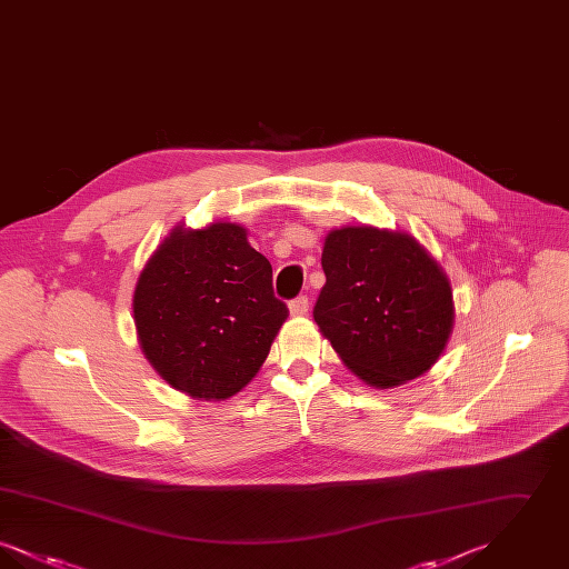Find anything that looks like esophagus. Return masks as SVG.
<instances>
[{"label": "esophagus", "instance_id": "34e87169", "mask_svg": "<svg viewBox=\"0 0 569 569\" xmlns=\"http://www.w3.org/2000/svg\"><path fill=\"white\" fill-rule=\"evenodd\" d=\"M309 311V298L297 297L295 300H290V313L292 316H305Z\"/></svg>", "mask_w": 569, "mask_h": 569}]
</instances>
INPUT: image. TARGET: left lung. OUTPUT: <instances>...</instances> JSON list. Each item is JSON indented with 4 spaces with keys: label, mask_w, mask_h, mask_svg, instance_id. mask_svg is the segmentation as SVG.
Here are the masks:
<instances>
[{
    "label": "left lung",
    "mask_w": 569,
    "mask_h": 569,
    "mask_svg": "<svg viewBox=\"0 0 569 569\" xmlns=\"http://www.w3.org/2000/svg\"><path fill=\"white\" fill-rule=\"evenodd\" d=\"M322 269L313 318L358 378L392 388L433 367L455 326L452 288L413 237L371 226L332 230Z\"/></svg>",
    "instance_id": "left-lung-1"
}]
</instances>
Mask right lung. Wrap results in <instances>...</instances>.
<instances>
[{
	"label": "right lung",
	"mask_w": 569,
	"mask_h": 569,
	"mask_svg": "<svg viewBox=\"0 0 569 569\" xmlns=\"http://www.w3.org/2000/svg\"><path fill=\"white\" fill-rule=\"evenodd\" d=\"M132 307L151 367L204 401L241 392L288 318L272 292L271 262L230 221L174 228L140 272Z\"/></svg>",
	"instance_id": "1"
}]
</instances>
